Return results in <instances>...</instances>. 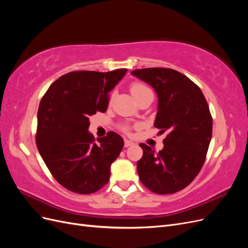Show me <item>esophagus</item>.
I'll return each mask as SVG.
<instances>
[{"instance_id":"34e87169","label":"esophagus","mask_w":248,"mask_h":248,"mask_svg":"<svg viewBox=\"0 0 248 248\" xmlns=\"http://www.w3.org/2000/svg\"><path fill=\"white\" fill-rule=\"evenodd\" d=\"M132 145H134L133 141L128 140H124V147H125V148L130 147V146H132Z\"/></svg>"}]
</instances>
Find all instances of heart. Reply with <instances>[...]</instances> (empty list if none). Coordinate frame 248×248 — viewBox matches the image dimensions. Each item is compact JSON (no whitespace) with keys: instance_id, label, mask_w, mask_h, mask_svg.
I'll list each match as a JSON object with an SVG mask.
<instances>
[{"instance_id":"1","label":"heart","mask_w":248,"mask_h":248,"mask_svg":"<svg viewBox=\"0 0 248 248\" xmlns=\"http://www.w3.org/2000/svg\"><path fill=\"white\" fill-rule=\"evenodd\" d=\"M149 91V89L145 86L140 84V82H133V84L131 85L130 87V92L132 94V96L136 98L137 100L140 98V97ZM121 129L124 131V132H128L129 131V127L126 126V125H122L121 126Z\"/></svg>"}]
</instances>
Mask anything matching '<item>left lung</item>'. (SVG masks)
Wrapping results in <instances>:
<instances>
[{"instance_id":"left-lung-1","label":"left lung","mask_w":248,"mask_h":248,"mask_svg":"<svg viewBox=\"0 0 248 248\" xmlns=\"http://www.w3.org/2000/svg\"><path fill=\"white\" fill-rule=\"evenodd\" d=\"M151 85L158 96L154 126L168 132L159 152L140 144V182L149 190L170 194L182 190L198 176L212 138V116L201 89L170 68H144L131 72Z\"/></svg>"}]
</instances>
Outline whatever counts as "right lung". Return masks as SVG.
I'll use <instances>...</instances> for the list:
<instances>
[{"label":"right lung","mask_w":248,"mask_h":248,"mask_svg":"<svg viewBox=\"0 0 248 248\" xmlns=\"http://www.w3.org/2000/svg\"><path fill=\"white\" fill-rule=\"evenodd\" d=\"M126 71H72L52 82L43 95L36 145L52 177L66 189L90 194L108 184L110 164L124 141L109 131L96 142L88 131L89 117L108 109V93Z\"/></svg>","instance_id":"add662e5"}]
</instances>
